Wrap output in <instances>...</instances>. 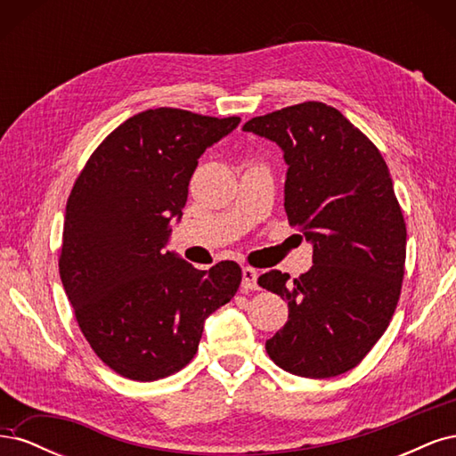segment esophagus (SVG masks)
Returning <instances> with one entry per match:
<instances>
[{"label":"esophagus","mask_w":456,"mask_h":456,"mask_svg":"<svg viewBox=\"0 0 456 456\" xmlns=\"http://www.w3.org/2000/svg\"><path fill=\"white\" fill-rule=\"evenodd\" d=\"M241 289L243 291H253V289H258V272L255 270V268H249V266H245L243 270H241Z\"/></svg>","instance_id":"obj_1"}]
</instances>
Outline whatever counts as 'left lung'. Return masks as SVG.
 Listing matches in <instances>:
<instances>
[{
    "label": "left lung",
    "mask_w": 456,
    "mask_h": 456,
    "mask_svg": "<svg viewBox=\"0 0 456 456\" xmlns=\"http://www.w3.org/2000/svg\"><path fill=\"white\" fill-rule=\"evenodd\" d=\"M278 144L287 163L289 224L312 243L298 280L270 270L258 285L287 300L266 340L283 370L329 379L354 369L384 335L402 293L407 230L388 165L338 110L302 102L243 126Z\"/></svg>",
    "instance_id": "8db88e82"
}]
</instances>
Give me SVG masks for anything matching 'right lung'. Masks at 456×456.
I'll use <instances>...</instances> for the list:
<instances>
[{
  "label": "right lung",
  "mask_w": 456,
  "mask_h": 456,
  "mask_svg": "<svg viewBox=\"0 0 456 456\" xmlns=\"http://www.w3.org/2000/svg\"><path fill=\"white\" fill-rule=\"evenodd\" d=\"M240 121L146 110L108 134L77 176L61 280L81 333L121 377L150 382L181 370L198 352L207 317L238 291V262L196 270L167 243L198 159Z\"/></svg>",
  "instance_id": "add662e5"
}]
</instances>
